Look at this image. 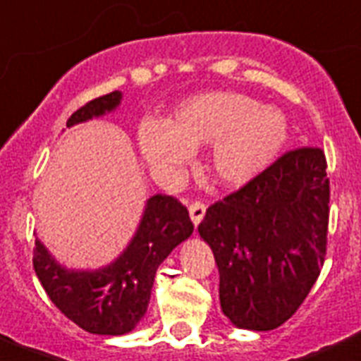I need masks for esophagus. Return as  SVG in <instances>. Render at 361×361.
<instances>
[{"label": "esophagus", "instance_id": "esophagus-1", "mask_svg": "<svg viewBox=\"0 0 361 361\" xmlns=\"http://www.w3.org/2000/svg\"><path fill=\"white\" fill-rule=\"evenodd\" d=\"M190 215L193 225H200L201 219H203V215H205V203H203V201H193L190 205Z\"/></svg>", "mask_w": 361, "mask_h": 361}]
</instances>
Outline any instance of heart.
Segmentation results:
<instances>
[{"label":"heart","mask_w":361,"mask_h":361,"mask_svg":"<svg viewBox=\"0 0 361 361\" xmlns=\"http://www.w3.org/2000/svg\"><path fill=\"white\" fill-rule=\"evenodd\" d=\"M281 110L241 92H205L188 98L166 124L144 122L140 149L156 173L185 166L193 149L212 144L209 171L221 185H243L267 170L286 142Z\"/></svg>","instance_id":"1"}]
</instances>
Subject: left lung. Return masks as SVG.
Instances as JSON below:
<instances>
[{"label":"left lung","instance_id":"1","mask_svg":"<svg viewBox=\"0 0 361 361\" xmlns=\"http://www.w3.org/2000/svg\"><path fill=\"white\" fill-rule=\"evenodd\" d=\"M324 149L296 148L215 201L200 223L219 269L223 314L274 330L300 308L326 259L330 180Z\"/></svg>","mask_w":361,"mask_h":361}]
</instances>
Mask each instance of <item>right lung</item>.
Wrapping results in <instances>:
<instances>
[{
    "mask_svg": "<svg viewBox=\"0 0 361 361\" xmlns=\"http://www.w3.org/2000/svg\"><path fill=\"white\" fill-rule=\"evenodd\" d=\"M120 92L92 98L67 120V126L118 106ZM193 233L188 207L173 195L149 197L138 233L118 261L94 273L67 271L35 241L33 269L45 293L68 320L90 334L120 336L146 314L154 276L164 259Z\"/></svg>",
    "mask_w": 361,
    "mask_h": 361,
    "instance_id": "add662e5",
    "label": "right lung"
}]
</instances>
